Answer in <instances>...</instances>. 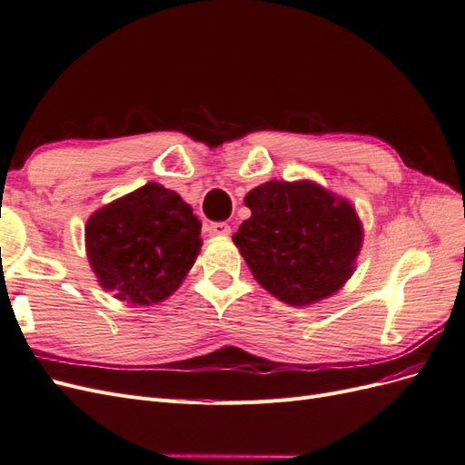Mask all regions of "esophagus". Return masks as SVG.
<instances>
[{"label":"esophagus","mask_w":465,"mask_h":465,"mask_svg":"<svg viewBox=\"0 0 465 465\" xmlns=\"http://www.w3.org/2000/svg\"><path fill=\"white\" fill-rule=\"evenodd\" d=\"M207 232L211 236H227L231 234V227L227 223H211L207 227Z\"/></svg>","instance_id":"1"}]
</instances>
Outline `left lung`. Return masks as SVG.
Masks as SVG:
<instances>
[{
	"mask_svg": "<svg viewBox=\"0 0 465 465\" xmlns=\"http://www.w3.org/2000/svg\"><path fill=\"white\" fill-rule=\"evenodd\" d=\"M252 215L232 242L252 275L275 299L308 306L353 275L362 246L355 207L312 180H270L244 198Z\"/></svg>",
	"mask_w": 465,
	"mask_h": 465,
	"instance_id": "8db88e82",
	"label": "left lung"
}]
</instances>
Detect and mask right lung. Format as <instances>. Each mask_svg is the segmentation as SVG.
I'll return each instance as SVG.
<instances>
[{
	"instance_id": "add662e5",
	"label": "right lung",
	"mask_w": 465,
	"mask_h": 465,
	"mask_svg": "<svg viewBox=\"0 0 465 465\" xmlns=\"http://www.w3.org/2000/svg\"><path fill=\"white\" fill-rule=\"evenodd\" d=\"M202 223L174 190L147 182L87 219L85 248L98 285L151 306L182 285L202 248Z\"/></svg>"
}]
</instances>
